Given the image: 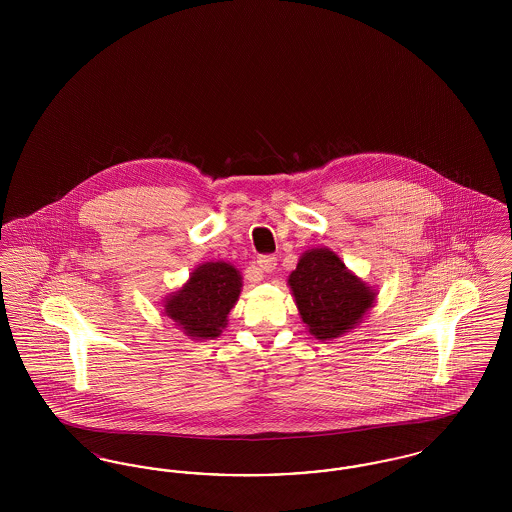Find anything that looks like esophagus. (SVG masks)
<instances>
[{
  "mask_svg": "<svg viewBox=\"0 0 512 512\" xmlns=\"http://www.w3.org/2000/svg\"><path fill=\"white\" fill-rule=\"evenodd\" d=\"M276 265H278V259L274 255H261L257 259V267H259L261 272H272Z\"/></svg>",
  "mask_w": 512,
  "mask_h": 512,
  "instance_id": "1",
  "label": "esophagus"
}]
</instances>
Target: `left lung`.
Returning <instances> with one entry per match:
<instances>
[{
	"label": "left lung",
	"instance_id": "obj_1",
	"mask_svg": "<svg viewBox=\"0 0 512 512\" xmlns=\"http://www.w3.org/2000/svg\"><path fill=\"white\" fill-rule=\"evenodd\" d=\"M288 284L301 320L322 341L336 340L355 328L376 299V292L328 247L305 251Z\"/></svg>",
	"mask_w": 512,
	"mask_h": 512
}]
</instances>
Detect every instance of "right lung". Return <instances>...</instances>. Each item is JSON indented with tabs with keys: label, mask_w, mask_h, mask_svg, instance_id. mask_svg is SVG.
Here are the masks:
<instances>
[{
	"label": "right lung",
	"mask_w": 512,
	"mask_h": 512,
	"mask_svg": "<svg viewBox=\"0 0 512 512\" xmlns=\"http://www.w3.org/2000/svg\"><path fill=\"white\" fill-rule=\"evenodd\" d=\"M242 292V274L230 263H203L190 280L165 299V315L194 340H213L228 324Z\"/></svg>",
	"instance_id": "add662e5"
}]
</instances>
